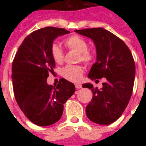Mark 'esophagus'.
<instances>
[{
	"mask_svg": "<svg viewBox=\"0 0 146 146\" xmlns=\"http://www.w3.org/2000/svg\"><path fill=\"white\" fill-rule=\"evenodd\" d=\"M75 86L77 89H80L82 88V85L80 84V83H76V84H75Z\"/></svg>",
	"mask_w": 146,
	"mask_h": 146,
	"instance_id": "1",
	"label": "esophagus"
}]
</instances>
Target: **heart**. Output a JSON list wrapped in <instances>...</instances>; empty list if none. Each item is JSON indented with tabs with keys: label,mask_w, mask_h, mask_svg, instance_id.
<instances>
[{
	"label": "heart",
	"mask_w": 146,
	"mask_h": 146,
	"mask_svg": "<svg viewBox=\"0 0 146 146\" xmlns=\"http://www.w3.org/2000/svg\"><path fill=\"white\" fill-rule=\"evenodd\" d=\"M64 44L70 50L79 52L78 60L90 64L95 60V54L88 49L89 44L85 38L79 35H71L64 40ZM50 56L57 64H62L64 60V53L57 44L54 43L50 47ZM83 74V68L80 65H67L61 70V75L70 82H79Z\"/></svg>",
	"instance_id": "1"
}]
</instances>
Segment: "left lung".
I'll return each mask as SVG.
<instances>
[{"instance_id": "8db88e82", "label": "left lung", "mask_w": 146, "mask_h": 146, "mask_svg": "<svg viewBox=\"0 0 146 146\" xmlns=\"http://www.w3.org/2000/svg\"><path fill=\"white\" fill-rule=\"evenodd\" d=\"M90 38L96 48V62L92 66L88 77L98 82L104 77L101 89L91 83L83 88L91 89L92 98L86 108V115L92 122L108 125L117 120L127 108L133 89L136 66L127 44L111 32L103 28L75 30Z\"/></svg>"}]
</instances>
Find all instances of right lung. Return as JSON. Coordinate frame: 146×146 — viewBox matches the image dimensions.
I'll return each instance as SVG.
<instances>
[{
    "label": "right lung",
    "mask_w": 146,
    "mask_h": 146,
    "mask_svg": "<svg viewBox=\"0 0 146 146\" xmlns=\"http://www.w3.org/2000/svg\"><path fill=\"white\" fill-rule=\"evenodd\" d=\"M70 31L56 27L35 30L23 40L12 64L13 92L17 104L33 123L46 127L60 119L64 103L75 92V86L60 79L57 86L47 83L55 62L50 49L54 40Z\"/></svg>",
    "instance_id": "add662e5"
}]
</instances>
